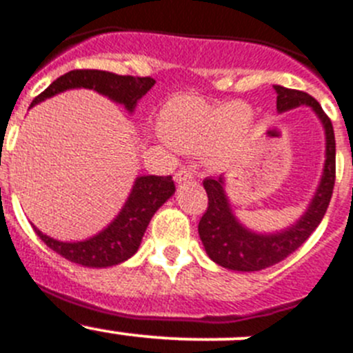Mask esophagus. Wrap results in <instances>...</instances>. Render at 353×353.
<instances>
[{
    "mask_svg": "<svg viewBox=\"0 0 353 353\" xmlns=\"http://www.w3.org/2000/svg\"><path fill=\"white\" fill-rule=\"evenodd\" d=\"M192 179H193V172L192 169H188V167L179 169L176 172V176H174V181H176V183H186V181H192Z\"/></svg>",
    "mask_w": 353,
    "mask_h": 353,
    "instance_id": "1",
    "label": "esophagus"
}]
</instances>
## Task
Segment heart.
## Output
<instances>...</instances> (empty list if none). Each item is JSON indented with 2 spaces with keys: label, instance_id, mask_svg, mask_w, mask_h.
<instances>
[{
  "label": "heart",
  "instance_id": "b5f03b06",
  "mask_svg": "<svg viewBox=\"0 0 353 353\" xmlns=\"http://www.w3.org/2000/svg\"><path fill=\"white\" fill-rule=\"evenodd\" d=\"M256 114L245 102L207 104L193 95H177L158 113L157 136L170 150L203 151L210 161L226 165L251 144Z\"/></svg>",
  "mask_w": 353,
  "mask_h": 353
}]
</instances>
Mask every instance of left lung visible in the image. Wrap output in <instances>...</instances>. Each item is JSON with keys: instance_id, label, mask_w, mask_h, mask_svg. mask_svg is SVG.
I'll return each mask as SVG.
<instances>
[{"instance_id": "obj_1", "label": "left lung", "mask_w": 353, "mask_h": 353, "mask_svg": "<svg viewBox=\"0 0 353 353\" xmlns=\"http://www.w3.org/2000/svg\"><path fill=\"white\" fill-rule=\"evenodd\" d=\"M276 92V111L308 106L321 120L325 136V160L321 181L305 212L291 226L279 232L259 233L239 221L226 195V177H207L203 181L209 207L199 223V235L207 256L223 268L235 272H259L281 263L303 245L321 225L331 202L336 174V141L332 123L322 111L321 104L306 92L273 85Z\"/></svg>"}]
</instances>
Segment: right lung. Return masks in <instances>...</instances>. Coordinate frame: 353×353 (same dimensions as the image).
<instances>
[{
    "instance_id": "right-lung-1",
    "label": "right lung",
    "mask_w": 353,
    "mask_h": 353,
    "mask_svg": "<svg viewBox=\"0 0 353 353\" xmlns=\"http://www.w3.org/2000/svg\"><path fill=\"white\" fill-rule=\"evenodd\" d=\"M153 85V78L120 77L114 72L97 71V69H77L52 81L50 87L32 101L31 108L61 92L72 90V88H88L111 99L117 104H121L128 113H134L137 102L148 94ZM174 192H176V186H174L172 176L136 177L130 195L125 200L118 216L106 228L92 235L90 239L62 242V240L45 235L36 226L32 228L52 251L61 254L68 261L88 266V268H108V266L120 265L136 254L151 217L174 195Z\"/></svg>"
}]
</instances>
